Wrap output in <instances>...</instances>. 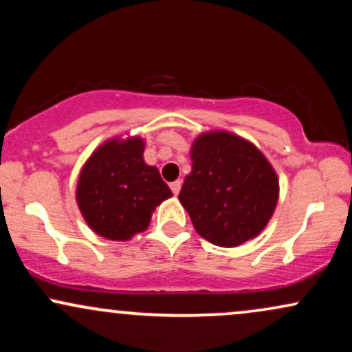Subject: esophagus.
<instances>
[{"label":"esophagus","instance_id":"obj_1","mask_svg":"<svg viewBox=\"0 0 352 352\" xmlns=\"http://www.w3.org/2000/svg\"><path fill=\"white\" fill-rule=\"evenodd\" d=\"M170 188H172L173 195H179V192H180V188H182V180H175V182H172V184H170Z\"/></svg>","mask_w":352,"mask_h":352}]
</instances>
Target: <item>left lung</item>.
Masks as SVG:
<instances>
[{"label": "left lung", "instance_id": "1", "mask_svg": "<svg viewBox=\"0 0 352 352\" xmlns=\"http://www.w3.org/2000/svg\"><path fill=\"white\" fill-rule=\"evenodd\" d=\"M192 172L179 193L200 236L232 248L266 227L278 201L272 164L248 140L218 131L192 145Z\"/></svg>", "mask_w": 352, "mask_h": 352}]
</instances>
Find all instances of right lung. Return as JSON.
I'll use <instances>...</instances> for the list:
<instances>
[{"mask_svg": "<svg viewBox=\"0 0 352 352\" xmlns=\"http://www.w3.org/2000/svg\"><path fill=\"white\" fill-rule=\"evenodd\" d=\"M140 137L107 140L89 157L78 182L79 210L91 230L125 241L148 227L157 205L172 197L157 167L144 162Z\"/></svg>", "mask_w": 352, "mask_h": 352, "instance_id": "1", "label": "right lung"}]
</instances>
